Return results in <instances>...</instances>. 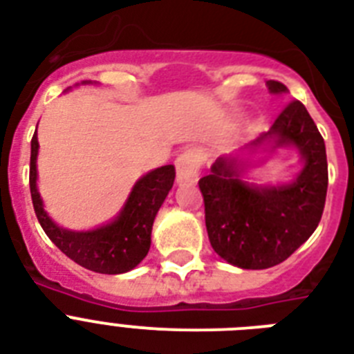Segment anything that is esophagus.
Instances as JSON below:
<instances>
[{
	"label": "esophagus",
	"mask_w": 354,
	"mask_h": 354,
	"mask_svg": "<svg viewBox=\"0 0 354 354\" xmlns=\"http://www.w3.org/2000/svg\"><path fill=\"white\" fill-rule=\"evenodd\" d=\"M200 167H202V154L198 149H185L176 158V182L180 185L196 183Z\"/></svg>",
	"instance_id": "obj_1"
}]
</instances>
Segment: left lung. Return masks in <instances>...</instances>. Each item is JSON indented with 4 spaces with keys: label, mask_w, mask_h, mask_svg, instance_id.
<instances>
[{
    "label": "left lung",
    "mask_w": 354,
    "mask_h": 354,
    "mask_svg": "<svg viewBox=\"0 0 354 354\" xmlns=\"http://www.w3.org/2000/svg\"><path fill=\"white\" fill-rule=\"evenodd\" d=\"M272 95L288 93L277 80L266 82ZM281 148H294L302 169L288 183L257 184L249 172ZM325 141L307 108L292 101L268 132L218 156L198 182L205 227L213 250L242 270H264L288 259L318 227L327 196Z\"/></svg>",
    "instance_id": "left-lung-1"
}]
</instances>
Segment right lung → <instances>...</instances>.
Wrapping results in <instances>:
<instances>
[{"label":"right lung","mask_w":354,"mask_h":354,"mask_svg":"<svg viewBox=\"0 0 354 354\" xmlns=\"http://www.w3.org/2000/svg\"><path fill=\"white\" fill-rule=\"evenodd\" d=\"M91 84V80H82ZM68 91V90H66ZM38 128V127H36ZM38 136L30 141L29 185L35 213L46 235L71 261L97 274H124L138 266L150 250L152 224L174 183V165L158 167L133 183L119 213L91 230H69L53 221L38 191Z\"/></svg>","instance_id":"1"}]
</instances>
